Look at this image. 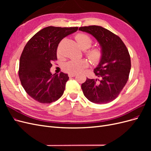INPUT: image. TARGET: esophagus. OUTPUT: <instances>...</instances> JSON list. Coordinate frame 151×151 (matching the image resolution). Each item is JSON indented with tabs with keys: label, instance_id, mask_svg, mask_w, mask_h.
I'll return each mask as SVG.
<instances>
[{
	"label": "esophagus",
	"instance_id": "obj_1",
	"mask_svg": "<svg viewBox=\"0 0 151 151\" xmlns=\"http://www.w3.org/2000/svg\"><path fill=\"white\" fill-rule=\"evenodd\" d=\"M76 76V74H73V73H70V74H68V76L69 77H74Z\"/></svg>",
	"mask_w": 151,
	"mask_h": 151
}]
</instances>
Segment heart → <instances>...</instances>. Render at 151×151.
Wrapping results in <instances>:
<instances>
[{"label":"heart","mask_w":151,"mask_h":151,"mask_svg":"<svg viewBox=\"0 0 151 151\" xmlns=\"http://www.w3.org/2000/svg\"><path fill=\"white\" fill-rule=\"evenodd\" d=\"M76 42L79 47L83 50H86L90 48L93 43L92 38L88 35L84 33H79L76 36ZM58 54L60 55V50H58ZM87 55L90 60L94 63H97L101 60L102 57L101 50L99 48H93L89 50L86 53ZM89 65L88 61L86 59H80V60H71L66 63L63 67L64 70L70 73L77 74L83 71L85 68Z\"/></svg>","instance_id":"b5f03b06"}]
</instances>
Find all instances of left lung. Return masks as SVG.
Segmentation results:
<instances>
[{
  "mask_svg": "<svg viewBox=\"0 0 151 151\" xmlns=\"http://www.w3.org/2000/svg\"><path fill=\"white\" fill-rule=\"evenodd\" d=\"M99 43L102 57L94 69L100 80L87 78L81 85L85 97L96 104H105L115 99L129 79L131 68L129 51L121 38L110 31L99 26L80 27Z\"/></svg>",
  "mask_w": 151,
  "mask_h": 151,
  "instance_id": "left-lung-1",
  "label": "left lung"
}]
</instances>
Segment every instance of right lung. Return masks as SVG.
<instances>
[{
  "instance_id": "right-lung-1",
  "label": "right lung",
  "mask_w": 151,
  "mask_h": 151,
  "mask_svg": "<svg viewBox=\"0 0 151 151\" xmlns=\"http://www.w3.org/2000/svg\"><path fill=\"white\" fill-rule=\"evenodd\" d=\"M77 29V27H46L26 43L20 57L19 77L26 92L36 101L51 103L63 94L68 74H53L50 69L52 61L57 60L59 43Z\"/></svg>"
}]
</instances>
